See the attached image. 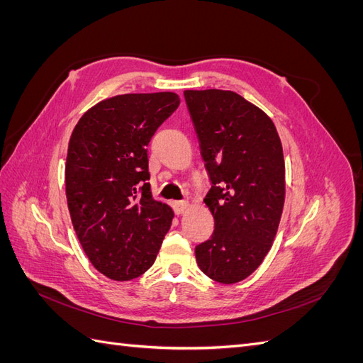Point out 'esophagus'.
I'll return each mask as SVG.
<instances>
[{
    "label": "esophagus",
    "mask_w": 363,
    "mask_h": 363,
    "mask_svg": "<svg viewBox=\"0 0 363 363\" xmlns=\"http://www.w3.org/2000/svg\"><path fill=\"white\" fill-rule=\"evenodd\" d=\"M189 207V204L186 203V201H174L172 203V208H174V212L177 213V215H182L186 208Z\"/></svg>",
    "instance_id": "esophagus-1"
}]
</instances>
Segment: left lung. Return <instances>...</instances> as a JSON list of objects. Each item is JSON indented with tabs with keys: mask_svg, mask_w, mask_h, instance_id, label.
I'll use <instances>...</instances> for the list:
<instances>
[{
	"mask_svg": "<svg viewBox=\"0 0 363 363\" xmlns=\"http://www.w3.org/2000/svg\"><path fill=\"white\" fill-rule=\"evenodd\" d=\"M212 180L204 203L212 239L195 247L200 269L233 284L255 272L277 235L286 194L283 148L271 118L233 91H184Z\"/></svg>",
	"mask_w": 363,
	"mask_h": 363,
	"instance_id": "8db88e82",
	"label": "left lung"
}]
</instances>
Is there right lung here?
<instances>
[{
	"instance_id": "1",
	"label": "right lung",
	"mask_w": 363,
	"mask_h": 363,
	"mask_svg": "<svg viewBox=\"0 0 363 363\" xmlns=\"http://www.w3.org/2000/svg\"><path fill=\"white\" fill-rule=\"evenodd\" d=\"M180 104L174 92L123 94L79 119L68 144L65 188L83 251L106 277L125 281L156 260L174 212L152 199L147 147Z\"/></svg>"
}]
</instances>
